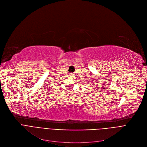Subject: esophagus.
Here are the masks:
<instances>
[{"label":"esophagus","instance_id":"esophagus-1","mask_svg":"<svg viewBox=\"0 0 147 147\" xmlns=\"http://www.w3.org/2000/svg\"><path fill=\"white\" fill-rule=\"evenodd\" d=\"M71 75H71H72V74H71V75Z\"/></svg>","mask_w":147,"mask_h":147}]
</instances>
